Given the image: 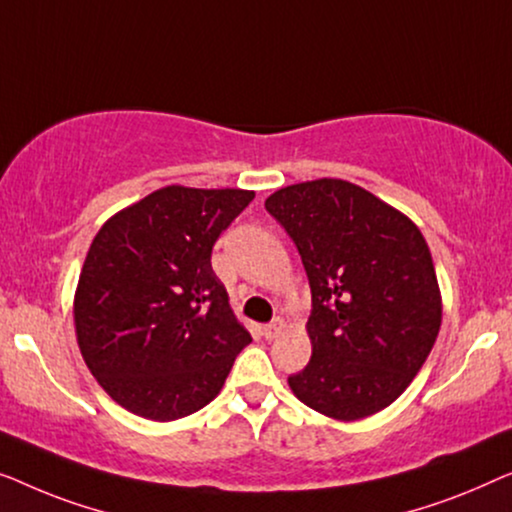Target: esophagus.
I'll list each match as a JSON object with an SVG mask.
<instances>
[{
  "instance_id": "1",
  "label": "esophagus",
  "mask_w": 512,
  "mask_h": 512,
  "mask_svg": "<svg viewBox=\"0 0 512 512\" xmlns=\"http://www.w3.org/2000/svg\"><path fill=\"white\" fill-rule=\"evenodd\" d=\"M283 331H285V322L283 320H273L271 325H264L262 327V334H264L266 341H273V338H278L280 334H283Z\"/></svg>"
}]
</instances>
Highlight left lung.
Masks as SVG:
<instances>
[{"label": "left lung", "mask_w": 512, "mask_h": 512, "mask_svg": "<svg viewBox=\"0 0 512 512\" xmlns=\"http://www.w3.org/2000/svg\"><path fill=\"white\" fill-rule=\"evenodd\" d=\"M264 206L297 243L313 294V355L287 378L292 394L341 422L380 413L413 383L441 329V287L422 232L341 178L280 187Z\"/></svg>", "instance_id": "1"}]
</instances>
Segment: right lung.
Wrapping results in <instances>:
<instances>
[{
	"mask_svg": "<svg viewBox=\"0 0 512 512\" xmlns=\"http://www.w3.org/2000/svg\"><path fill=\"white\" fill-rule=\"evenodd\" d=\"M253 199L241 187L167 185L92 239L74 294L76 341L129 413L153 422L197 413L253 341L211 266L218 236Z\"/></svg>",
	"mask_w": 512,
	"mask_h": 512,
	"instance_id": "1",
	"label": "right lung"
}]
</instances>
